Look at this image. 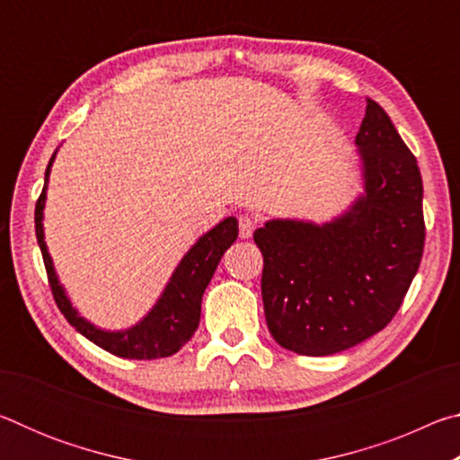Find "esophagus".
I'll list each match as a JSON object with an SVG mask.
<instances>
[{"label": "esophagus", "instance_id": "34e87169", "mask_svg": "<svg viewBox=\"0 0 460 460\" xmlns=\"http://www.w3.org/2000/svg\"><path fill=\"white\" fill-rule=\"evenodd\" d=\"M255 227H258V221L252 219V217H247V215L239 217V235H241V239L252 237Z\"/></svg>", "mask_w": 460, "mask_h": 460}]
</instances>
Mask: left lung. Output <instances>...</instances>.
Instances as JSON below:
<instances>
[{
	"mask_svg": "<svg viewBox=\"0 0 460 460\" xmlns=\"http://www.w3.org/2000/svg\"><path fill=\"white\" fill-rule=\"evenodd\" d=\"M355 144L365 194L345 215L324 225L276 219L253 233L268 329L298 355L345 351L385 329L422 260V176L376 101Z\"/></svg>",
	"mask_w": 460,
	"mask_h": 460,
	"instance_id": "left-lung-1",
	"label": "left lung"
}]
</instances>
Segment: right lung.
<instances>
[{
	"mask_svg": "<svg viewBox=\"0 0 460 460\" xmlns=\"http://www.w3.org/2000/svg\"><path fill=\"white\" fill-rule=\"evenodd\" d=\"M54 155L46 166L44 174V189L38 197L34 223H36V237L40 245L42 260L46 274H49V284L54 296V302L60 308V313L71 323L83 337H87L97 347L105 351L123 357V359H160V357H170L181 351L184 342H189L194 331L199 329L200 321V300L205 294L208 282L215 274L217 266L223 258V253L233 245L237 239V219L227 217L217 227L205 233L197 243H194L189 253L184 255L182 261L178 263L168 286L162 292L160 300L155 302L154 308L147 313L142 321L126 331H101L95 324L84 321L83 316L73 308L71 300L66 298L65 288L60 286L57 271H54L52 260L44 241V200H46V184H49L50 166Z\"/></svg>",
	"mask_w": 460,
	"mask_h": 460,
	"instance_id": "1",
	"label": "right lung"
}]
</instances>
